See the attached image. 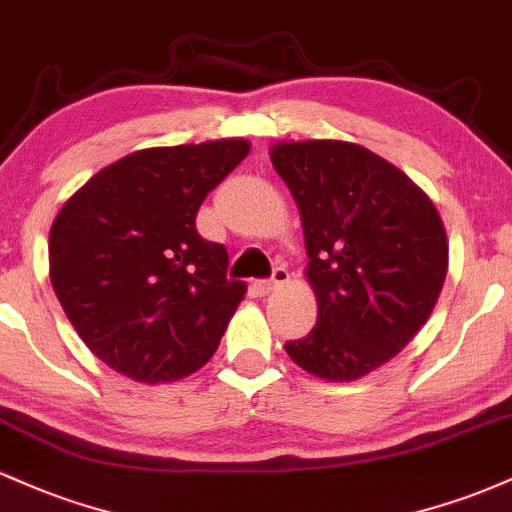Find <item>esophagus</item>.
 <instances>
[{
    "instance_id": "esophagus-1",
    "label": "esophagus",
    "mask_w": 512,
    "mask_h": 512,
    "mask_svg": "<svg viewBox=\"0 0 512 512\" xmlns=\"http://www.w3.org/2000/svg\"><path fill=\"white\" fill-rule=\"evenodd\" d=\"M286 281H289V272H286L284 267H276L272 279L257 281L255 289H257V293H260V296H269V293H274L276 289H279V286H284Z\"/></svg>"
}]
</instances>
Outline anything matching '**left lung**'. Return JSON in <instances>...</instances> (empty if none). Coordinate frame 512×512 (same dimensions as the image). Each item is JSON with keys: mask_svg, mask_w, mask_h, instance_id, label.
Masks as SVG:
<instances>
[{"mask_svg": "<svg viewBox=\"0 0 512 512\" xmlns=\"http://www.w3.org/2000/svg\"><path fill=\"white\" fill-rule=\"evenodd\" d=\"M301 209L317 325L286 354L322 380L349 383L407 346L433 313L448 236L436 207L402 170L351 142L272 146Z\"/></svg>", "mask_w": 512, "mask_h": 512, "instance_id": "8db88e82", "label": "left lung"}]
</instances>
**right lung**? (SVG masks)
<instances>
[{
	"label": "right lung",
	"mask_w": 512,
	"mask_h": 512,
	"mask_svg": "<svg viewBox=\"0 0 512 512\" xmlns=\"http://www.w3.org/2000/svg\"><path fill=\"white\" fill-rule=\"evenodd\" d=\"M245 139L158 146L103 168L50 231V281L84 344L137 383H170L214 356L245 296L228 255L197 233L204 197Z\"/></svg>",
	"instance_id": "add662e5"
}]
</instances>
